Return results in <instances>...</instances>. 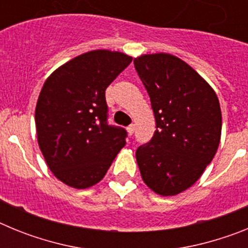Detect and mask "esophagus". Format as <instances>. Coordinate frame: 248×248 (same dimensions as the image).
<instances>
[{
  "label": "esophagus",
  "mask_w": 248,
  "mask_h": 248,
  "mask_svg": "<svg viewBox=\"0 0 248 248\" xmlns=\"http://www.w3.org/2000/svg\"><path fill=\"white\" fill-rule=\"evenodd\" d=\"M126 130H128V134H129V135H133V134H134V130H135L134 124H131V125H129L128 128H126Z\"/></svg>",
  "instance_id": "obj_1"
}]
</instances>
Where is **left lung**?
<instances>
[{"instance_id":"1","label":"left lung","mask_w":248,"mask_h":248,"mask_svg":"<svg viewBox=\"0 0 248 248\" xmlns=\"http://www.w3.org/2000/svg\"><path fill=\"white\" fill-rule=\"evenodd\" d=\"M134 67L156 123L154 137L135 153L140 174L161 196L180 194L200 179L217 151L218 98L198 72L171 54H144Z\"/></svg>"}]
</instances>
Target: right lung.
<instances>
[{"label": "right lung", "mask_w": 248, "mask_h": 248, "mask_svg": "<svg viewBox=\"0 0 248 248\" xmlns=\"http://www.w3.org/2000/svg\"><path fill=\"white\" fill-rule=\"evenodd\" d=\"M98 49L76 57L47 78L36 105L38 145L57 179L74 189L102 180L126 130L108 124L105 89L131 62Z\"/></svg>", "instance_id": "1"}]
</instances>
